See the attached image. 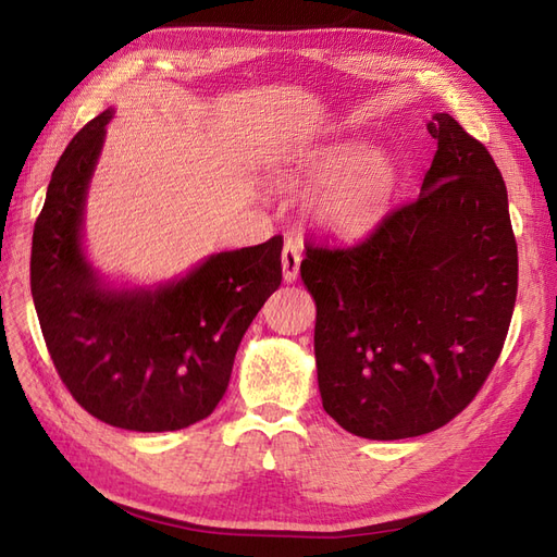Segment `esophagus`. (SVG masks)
<instances>
[{
  "label": "esophagus",
  "instance_id": "esophagus-1",
  "mask_svg": "<svg viewBox=\"0 0 557 557\" xmlns=\"http://www.w3.org/2000/svg\"><path fill=\"white\" fill-rule=\"evenodd\" d=\"M299 262H301V252L297 244L285 242L281 252V264H283V278L288 283H293L299 276Z\"/></svg>",
  "mask_w": 557,
  "mask_h": 557
}]
</instances>
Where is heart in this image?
Masks as SVG:
<instances>
[{
	"label": "heart",
	"mask_w": 557,
	"mask_h": 557,
	"mask_svg": "<svg viewBox=\"0 0 557 557\" xmlns=\"http://www.w3.org/2000/svg\"><path fill=\"white\" fill-rule=\"evenodd\" d=\"M293 181L309 190L325 188L313 205L318 223L350 237L374 227L391 209L399 170L387 153L350 139L318 150L299 164Z\"/></svg>",
	"instance_id": "b5f03b06"
}]
</instances>
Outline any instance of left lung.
Listing matches in <instances>:
<instances>
[{
  "label": "left lung",
  "mask_w": 557,
  "mask_h": 557,
  "mask_svg": "<svg viewBox=\"0 0 557 557\" xmlns=\"http://www.w3.org/2000/svg\"><path fill=\"white\" fill-rule=\"evenodd\" d=\"M420 195L352 246L307 244L323 409L346 432L393 442L444 428L499 358L518 293L507 185L448 113Z\"/></svg>",
  "instance_id": "left-lung-1"
}]
</instances>
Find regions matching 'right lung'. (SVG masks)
<instances>
[{
    "mask_svg": "<svg viewBox=\"0 0 557 557\" xmlns=\"http://www.w3.org/2000/svg\"><path fill=\"white\" fill-rule=\"evenodd\" d=\"M113 111L64 148L35 223L29 283L72 397L102 423L174 432L213 413L252 318L281 285L283 239L215 252L156 290H111L81 244L88 183Z\"/></svg>",
    "mask_w": 557,
    "mask_h": 557,
    "instance_id": "obj_1",
    "label": "right lung"
}]
</instances>
